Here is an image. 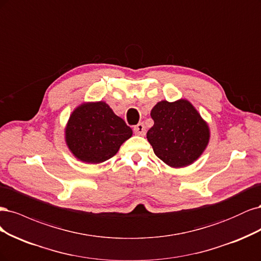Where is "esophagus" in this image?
<instances>
[{"label":"esophagus","mask_w":261,"mask_h":261,"mask_svg":"<svg viewBox=\"0 0 261 261\" xmlns=\"http://www.w3.org/2000/svg\"><path fill=\"white\" fill-rule=\"evenodd\" d=\"M133 130H134V132H136L137 134H139V136H145L146 128H145L144 123H138L137 125H134Z\"/></svg>","instance_id":"esophagus-1"}]
</instances>
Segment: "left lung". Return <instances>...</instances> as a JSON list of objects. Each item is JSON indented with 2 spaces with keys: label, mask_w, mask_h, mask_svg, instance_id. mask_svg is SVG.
I'll list each match as a JSON object with an SVG mask.
<instances>
[{
  "label": "left lung",
  "mask_w": 261,
  "mask_h": 261,
  "mask_svg": "<svg viewBox=\"0 0 261 261\" xmlns=\"http://www.w3.org/2000/svg\"><path fill=\"white\" fill-rule=\"evenodd\" d=\"M150 117L154 125L146 138L165 164L186 167L203 154L209 142V128L189 100H162L154 106Z\"/></svg>",
  "instance_id": "left-lung-1"
}]
</instances>
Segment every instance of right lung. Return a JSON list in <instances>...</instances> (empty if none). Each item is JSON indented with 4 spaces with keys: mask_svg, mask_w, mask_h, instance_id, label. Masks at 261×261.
Listing matches in <instances>:
<instances>
[{
    "mask_svg": "<svg viewBox=\"0 0 261 261\" xmlns=\"http://www.w3.org/2000/svg\"><path fill=\"white\" fill-rule=\"evenodd\" d=\"M66 143L81 162L99 164L112 158L132 130L105 102L75 108L66 127Z\"/></svg>",
    "mask_w": 261,
    "mask_h": 261,
    "instance_id": "1",
    "label": "right lung"
}]
</instances>
